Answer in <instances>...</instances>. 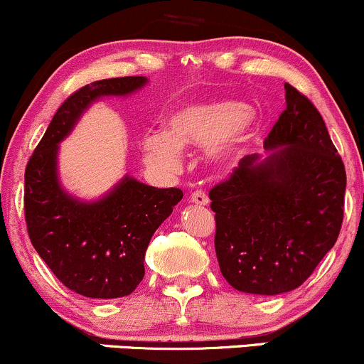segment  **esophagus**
<instances>
[{
	"mask_svg": "<svg viewBox=\"0 0 364 364\" xmlns=\"http://www.w3.org/2000/svg\"><path fill=\"white\" fill-rule=\"evenodd\" d=\"M190 200L193 201L195 205H208V195L205 193L203 190H196V191H193V193L190 195Z\"/></svg>",
	"mask_w": 364,
	"mask_h": 364,
	"instance_id": "34e87169",
	"label": "esophagus"
}]
</instances>
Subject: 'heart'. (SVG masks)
<instances>
[{
  "instance_id": "obj_1",
  "label": "heart",
  "mask_w": 364,
  "mask_h": 364,
  "mask_svg": "<svg viewBox=\"0 0 364 364\" xmlns=\"http://www.w3.org/2000/svg\"><path fill=\"white\" fill-rule=\"evenodd\" d=\"M254 122L249 107L234 102L183 105L166 120L164 132H147L142 151L149 163L174 168L181 147L208 146L213 156H225L246 139Z\"/></svg>"
}]
</instances>
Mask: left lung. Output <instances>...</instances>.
<instances>
[{
	"label": "left lung",
	"mask_w": 364,
	"mask_h": 364,
	"mask_svg": "<svg viewBox=\"0 0 364 364\" xmlns=\"http://www.w3.org/2000/svg\"><path fill=\"white\" fill-rule=\"evenodd\" d=\"M287 108L273 125L268 159L246 156L210 190L215 252L239 291L278 295L299 288L339 237L346 169L323 118L284 82Z\"/></svg>",
	"instance_id": "obj_1"
}]
</instances>
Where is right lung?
<instances>
[{
	"label": "right lung",
	"instance_id": "1",
	"mask_svg": "<svg viewBox=\"0 0 364 364\" xmlns=\"http://www.w3.org/2000/svg\"><path fill=\"white\" fill-rule=\"evenodd\" d=\"M144 76L100 80L74 91L59 110L25 169V222L35 251L57 279L90 299L130 295L142 282L152 234L183 198L179 188H154L125 176L112 193L81 203L57 181V144L100 96L129 95Z\"/></svg>",
	"mask_w": 364,
	"mask_h": 364
}]
</instances>
